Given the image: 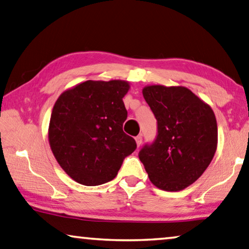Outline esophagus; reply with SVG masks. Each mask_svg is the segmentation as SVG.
<instances>
[{"label":"esophagus","instance_id":"1","mask_svg":"<svg viewBox=\"0 0 249 249\" xmlns=\"http://www.w3.org/2000/svg\"><path fill=\"white\" fill-rule=\"evenodd\" d=\"M135 141H136V144H137V147L141 146V144H142V141H143V137L142 135H139L135 137Z\"/></svg>","mask_w":249,"mask_h":249}]
</instances>
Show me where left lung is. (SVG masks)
Returning <instances> with one entry per match:
<instances>
[{
	"mask_svg": "<svg viewBox=\"0 0 249 249\" xmlns=\"http://www.w3.org/2000/svg\"><path fill=\"white\" fill-rule=\"evenodd\" d=\"M143 96L157 118V136L139 152L155 187L179 191L198 180L217 148V121L209 105L185 87L147 86Z\"/></svg>",
	"mask_w": 249,
	"mask_h": 249,
	"instance_id": "1",
	"label": "left lung"
}]
</instances>
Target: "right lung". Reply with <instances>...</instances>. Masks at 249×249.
<instances>
[{"instance_id":"obj_1","label":"right lung","mask_w":249,"mask_h":249,"mask_svg":"<svg viewBox=\"0 0 249 249\" xmlns=\"http://www.w3.org/2000/svg\"><path fill=\"white\" fill-rule=\"evenodd\" d=\"M126 81L87 80L59 96L50 117L49 143L68 176L99 185L117 176L136 142L125 134Z\"/></svg>"}]
</instances>
